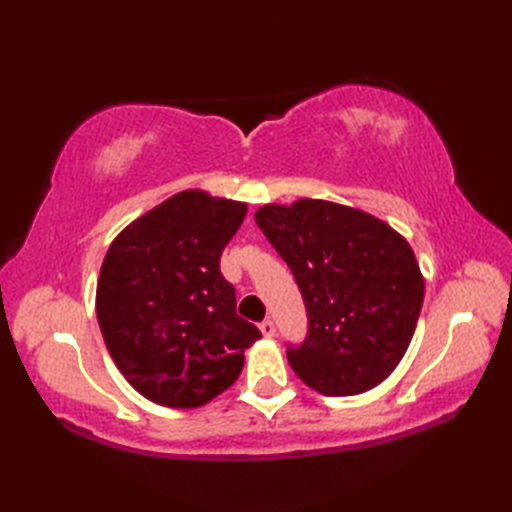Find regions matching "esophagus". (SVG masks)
Here are the masks:
<instances>
[{
  "instance_id": "1",
  "label": "esophagus",
  "mask_w": 512,
  "mask_h": 512,
  "mask_svg": "<svg viewBox=\"0 0 512 512\" xmlns=\"http://www.w3.org/2000/svg\"><path fill=\"white\" fill-rule=\"evenodd\" d=\"M259 330H262V334L264 336H268V339H270V336H275V323L273 321H270V319H266V321H262V323H259Z\"/></svg>"
}]
</instances>
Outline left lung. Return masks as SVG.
Masks as SVG:
<instances>
[{"label":"left lung","instance_id":"1","mask_svg":"<svg viewBox=\"0 0 512 512\" xmlns=\"http://www.w3.org/2000/svg\"><path fill=\"white\" fill-rule=\"evenodd\" d=\"M255 222L306 303V341L288 345L295 374L325 396L383 383L407 352L424 299L407 239L365 211L308 198L266 204Z\"/></svg>","mask_w":512,"mask_h":512}]
</instances>
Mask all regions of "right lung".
Returning a JSON list of instances; mask_svg holds the SVG:
<instances>
[{"label": "right lung", "instance_id": "add662e5", "mask_svg": "<svg viewBox=\"0 0 512 512\" xmlns=\"http://www.w3.org/2000/svg\"><path fill=\"white\" fill-rule=\"evenodd\" d=\"M246 204L191 189L118 233L103 259L96 317L127 383L173 409L202 407L231 387L244 350L262 339L235 312L220 273Z\"/></svg>", "mask_w": 512, "mask_h": 512}]
</instances>
